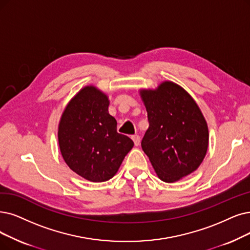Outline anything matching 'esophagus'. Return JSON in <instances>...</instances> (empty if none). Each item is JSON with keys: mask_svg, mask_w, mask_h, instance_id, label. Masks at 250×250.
<instances>
[{"mask_svg": "<svg viewBox=\"0 0 250 250\" xmlns=\"http://www.w3.org/2000/svg\"><path fill=\"white\" fill-rule=\"evenodd\" d=\"M132 139H133V142H134V145L137 146H139V144H141V136H139L138 134H134V135H132Z\"/></svg>", "mask_w": 250, "mask_h": 250, "instance_id": "1", "label": "esophagus"}]
</instances>
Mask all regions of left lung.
I'll list each match as a JSON object with an SVG mask.
<instances>
[{"mask_svg":"<svg viewBox=\"0 0 250 250\" xmlns=\"http://www.w3.org/2000/svg\"><path fill=\"white\" fill-rule=\"evenodd\" d=\"M148 128L142 147L157 175L174 183L200 166L208 147V127L192 96L166 81L156 90H141Z\"/></svg>","mask_w":250,"mask_h":250,"instance_id":"1","label":"left lung"}]
</instances>
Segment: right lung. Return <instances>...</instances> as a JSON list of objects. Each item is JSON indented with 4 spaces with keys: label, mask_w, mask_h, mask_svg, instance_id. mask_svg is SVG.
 I'll use <instances>...</instances> for the list:
<instances>
[{
    "label": "right lung",
    "mask_w": 250,
    "mask_h": 250,
    "mask_svg": "<svg viewBox=\"0 0 250 250\" xmlns=\"http://www.w3.org/2000/svg\"><path fill=\"white\" fill-rule=\"evenodd\" d=\"M108 104L104 93L86 86L68 103L58 126V144L65 163L93 183L112 178L134 146L132 139L117 132Z\"/></svg>",
    "instance_id": "1"
}]
</instances>
